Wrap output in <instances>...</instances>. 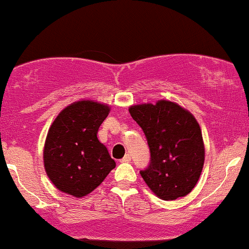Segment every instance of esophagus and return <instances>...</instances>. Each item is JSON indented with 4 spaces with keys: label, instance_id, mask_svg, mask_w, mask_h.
<instances>
[{
    "label": "esophagus",
    "instance_id": "obj_1",
    "mask_svg": "<svg viewBox=\"0 0 249 249\" xmlns=\"http://www.w3.org/2000/svg\"><path fill=\"white\" fill-rule=\"evenodd\" d=\"M121 161L122 162H130L131 161V156H130V154H126V156H125Z\"/></svg>",
    "mask_w": 249,
    "mask_h": 249
}]
</instances>
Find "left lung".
Masks as SVG:
<instances>
[{
    "instance_id": "8db88e82",
    "label": "left lung",
    "mask_w": 249,
    "mask_h": 249,
    "mask_svg": "<svg viewBox=\"0 0 249 249\" xmlns=\"http://www.w3.org/2000/svg\"><path fill=\"white\" fill-rule=\"evenodd\" d=\"M128 112L144 131L151 161L141 174L158 198L176 200L196 185L205 161L201 128L190 111L171 101L131 105Z\"/></svg>"
}]
</instances>
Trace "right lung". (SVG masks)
I'll return each instance as SVG.
<instances>
[{
    "label": "right lung",
    "instance_id": "obj_1",
    "mask_svg": "<svg viewBox=\"0 0 249 249\" xmlns=\"http://www.w3.org/2000/svg\"><path fill=\"white\" fill-rule=\"evenodd\" d=\"M110 107L81 99L59 112L48 131L43 150L47 176L63 193L82 198L92 192L116 167L97 138Z\"/></svg>",
    "mask_w": 249,
    "mask_h": 249
}]
</instances>
